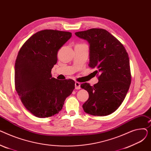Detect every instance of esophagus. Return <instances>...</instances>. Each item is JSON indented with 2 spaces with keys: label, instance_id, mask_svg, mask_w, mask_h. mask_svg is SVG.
<instances>
[{
  "label": "esophagus",
  "instance_id": "esophagus-1",
  "mask_svg": "<svg viewBox=\"0 0 151 151\" xmlns=\"http://www.w3.org/2000/svg\"><path fill=\"white\" fill-rule=\"evenodd\" d=\"M75 89H81V84H80V83L76 81L75 83Z\"/></svg>",
  "mask_w": 151,
  "mask_h": 151
}]
</instances>
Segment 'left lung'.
<instances>
[{"label": "left lung", "instance_id": "1", "mask_svg": "<svg viewBox=\"0 0 151 151\" xmlns=\"http://www.w3.org/2000/svg\"><path fill=\"white\" fill-rule=\"evenodd\" d=\"M75 35L90 45L89 66L95 68L99 82L81 88L89 93L83 105L84 112L97 116L113 113L121 106L130 88L131 71L129 58L123 45L103 29L93 28L78 32Z\"/></svg>", "mask_w": 151, "mask_h": 151}]
</instances>
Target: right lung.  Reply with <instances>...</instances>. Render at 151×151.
<instances>
[{
  "label": "right lung",
  "mask_w": 151,
  "mask_h": 151,
  "mask_svg": "<svg viewBox=\"0 0 151 151\" xmlns=\"http://www.w3.org/2000/svg\"><path fill=\"white\" fill-rule=\"evenodd\" d=\"M71 37L69 32L46 29L32 35L20 48L14 65V86L24 106L35 116L59 113L75 89L73 80L52 77L58 51Z\"/></svg>",
  "instance_id": "obj_1"
}]
</instances>
